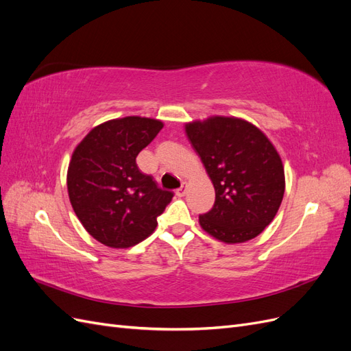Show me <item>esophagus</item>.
Here are the masks:
<instances>
[{
  "instance_id": "esophagus-1",
  "label": "esophagus",
  "mask_w": 351,
  "mask_h": 351,
  "mask_svg": "<svg viewBox=\"0 0 351 351\" xmlns=\"http://www.w3.org/2000/svg\"><path fill=\"white\" fill-rule=\"evenodd\" d=\"M186 192H187V183H182V186H180V189H177V196H180V197H182V196H184L186 195Z\"/></svg>"
}]
</instances>
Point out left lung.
I'll return each instance as SVG.
<instances>
[{
    "mask_svg": "<svg viewBox=\"0 0 351 351\" xmlns=\"http://www.w3.org/2000/svg\"><path fill=\"white\" fill-rule=\"evenodd\" d=\"M184 130L215 189V204L199 217L200 227L227 244L259 236L277 215L285 190L281 156L267 134L224 115L186 123Z\"/></svg>",
    "mask_w": 351,
    "mask_h": 351,
    "instance_id": "1",
    "label": "left lung"
}]
</instances>
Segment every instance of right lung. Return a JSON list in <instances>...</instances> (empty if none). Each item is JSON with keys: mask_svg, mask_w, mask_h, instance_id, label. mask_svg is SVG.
<instances>
[{"mask_svg": "<svg viewBox=\"0 0 351 351\" xmlns=\"http://www.w3.org/2000/svg\"><path fill=\"white\" fill-rule=\"evenodd\" d=\"M162 127L161 120L139 115L108 120L93 127L73 151L70 204L84 230L105 246L127 249L149 237L156 217L174 196L136 164Z\"/></svg>", "mask_w": 351, "mask_h": 351, "instance_id": "1", "label": "right lung"}]
</instances>
